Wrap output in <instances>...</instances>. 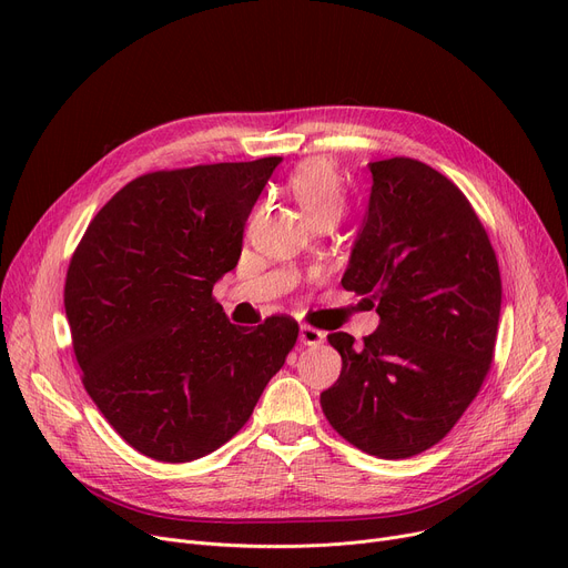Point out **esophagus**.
<instances>
[{"mask_svg": "<svg viewBox=\"0 0 568 568\" xmlns=\"http://www.w3.org/2000/svg\"><path fill=\"white\" fill-rule=\"evenodd\" d=\"M324 338H326L324 332L313 329V326H308V324H302V326H300V341H302L304 345L315 347V345H320Z\"/></svg>", "mask_w": 568, "mask_h": 568, "instance_id": "obj_1", "label": "esophagus"}]
</instances>
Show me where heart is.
<instances>
[{
  "label": "heart",
  "mask_w": 568,
  "mask_h": 568,
  "mask_svg": "<svg viewBox=\"0 0 568 568\" xmlns=\"http://www.w3.org/2000/svg\"><path fill=\"white\" fill-rule=\"evenodd\" d=\"M287 191L302 206L311 225L338 221L345 209V191L338 174L326 161H306L287 176Z\"/></svg>",
  "instance_id": "b5f03b06"
}]
</instances>
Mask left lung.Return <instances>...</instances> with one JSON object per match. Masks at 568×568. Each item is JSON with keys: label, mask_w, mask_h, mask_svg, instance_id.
Instances as JSON below:
<instances>
[{"label": "left lung", "mask_w": 568, "mask_h": 568, "mask_svg": "<svg viewBox=\"0 0 568 568\" xmlns=\"http://www.w3.org/2000/svg\"><path fill=\"white\" fill-rule=\"evenodd\" d=\"M373 186L343 287L368 294L377 329L329 343L343 371L322 412L356 449L398 460L430 449L479 394L501 281L490 239L449 179L414 159L368 163Z\"/></svg>", "instance_id": "left-lung-1"}]
</instances>
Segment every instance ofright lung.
I'll list each match as a JSON object with an SVG mask.
<instances>
[{
  "instance_id": "obj_1",
  "label": "right lung",
  "mask_w": 568,
  "mask_h": 568,
  "mask_svg": "<svg viewBox=\"0 0 568 568\" xmlns=\"http://www.w3.org/2000/svg\"><path fill=\"white\" fill-rule=\"evenodd\" d=\"M281 161L142 174L73 253L64 308L82 384L149 458L189 463L216 452L248 422L300 336L283 315L236 326L212 296Z\"/></svg>"
}]
</instances>
